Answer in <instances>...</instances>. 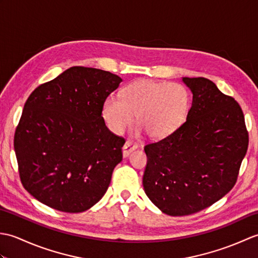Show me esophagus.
I'll return each mask as SVG.
<instances>
[{
  "label": "esophagus",
  "mask_w": 258,
  "mask_h": 258,
  "mask_svg": "<svg viewBox=\"0 0 258 258\" xmlns=\"http://www.w3.org/2000/svg\"><path fill=\"white\" fill-rule=\"evenodd\" d=\"M138 149V144L133 143V142H125V144L123 146V156L124 157H127L130 155L131 152H133L134 150Z\"/></svg>",
  "instance_id": "1"
}]
</instances>
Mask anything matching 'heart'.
Listing matches in <instances>:
<instances>
[{
  "label": "heart",
  "instance_id": "b5f03b06",
  "mask_svg": "<svg viewBox=\"0 0 258 258\" xmlns=\"http://www.w3.org/2000/svg\"><path fill=\"white\" fill-rule=\"evenodd\" d=\"M189 93L179 83L140 80L126 87L124 97L111 94L102 114L112 132L119 134L133 123L135 114L150 136L162 139L177 130L187 115Z\"/></svg>",
  "mask_w": 258,
  "mask_h": 258
}]
</instances>
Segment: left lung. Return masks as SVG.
I'll list each match as a JSON object with an SVG mask.
<instances>
[{
    "instance_id": "left-lung-1",
    "label": "left lung",
    "mask_w": 258,
    "mask_h": 258,
    "mask_svg": "<svg viewBox=\"0 0 258 258\" xmlns=\"http://www.w3.org/2000/svg\"><path fill=\"white\" fill-rule=\"evenodd\" d=\"M193 93L185 122L145 145L143 186L171 216L190 215L231 190L247 152L248 132L239 104L205 78H183Z\"/></svg>"
}]
</instances>
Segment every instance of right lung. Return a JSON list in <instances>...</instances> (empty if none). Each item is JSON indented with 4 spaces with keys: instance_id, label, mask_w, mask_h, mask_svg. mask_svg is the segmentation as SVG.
Returning a JSON list of instances; mask_svg holds the SVG:
<instances>
[{
    "instance_id": "add662e5",
    "label": "right lung",
    "mask_w": 258,
    "mask_h": 258,
    "mask_svg": "<svg viewBox=\"0 0 258 258\" xmlns=\"http://www.w3.org/2000/svg\"><path fill=\"white\" fill-rule=\"evenodd\" d=\"M122 79L73 67L27 98L14 134L22 185L54 210L80 213L106 193L125 140L102 116L105 98Z\"/></svg>"
}]
</instances>
